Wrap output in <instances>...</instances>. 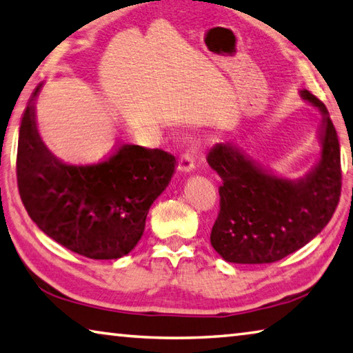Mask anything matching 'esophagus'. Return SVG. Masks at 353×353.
<instances>
[{"label": "esophagus", "instance_id": "34e87169", "mask_svg": "<svg viewBox=\"0 0 353 353\" xmlns=\"http://www.w3.org/2000/svg\"><path fill=\"white\" fill-rule=\"evenodd\" d=\"M193 168H194L193 154L188 152V151L182 152L181 157H179V170L183 171V172H190Z\"/></svg>", "mask_w": 353, "mask_h": 353}]
</instances>
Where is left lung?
Returning <instances> with one entry per match:
<instances>
[{
    "label": "left lung",
    "mask_w": 353,
    "mask_h": 353,
    "mask_svg": "<svg viewBox=\"0 0 353 353\" xmlns=\"http://www.w3.org/2000/svg\"><path fill=\"white\" fill-rule=\"evenodd\" d=\"M301 97L322 113V152L302 181H286L259 168L235 146L218 143L207 162L223 179L219 213L210 241L225 261L261 265L305 246L332 219L341 196V152L325 104L308 90Z\"/></svg>",
    "instance_id": "1"
}]
</instances>
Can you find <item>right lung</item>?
<instances>
[{"mask_svg": "<svg viewBox=\"0 0 353 353\" xmlns=\"http://www.w3.org/2000/svg\"><path fill=\"white\" fill-rule=\"evenodd\" d=\"M35 88L23 113L17 183L39 229L71 252L93 260L129 254L145 230L149 207L168 187L176 157L162 149L117 145L103 162L68 165L41 141Z\"/></svg>", "mask_w": 353, "mask_h": 353, "instance_id": "obj_1", "label": "right lung"}]
</instances>
